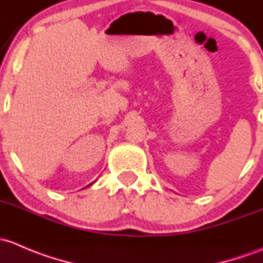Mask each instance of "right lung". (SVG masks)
<instances>
[{
    "instance_id": "obj_1",
    "label": "right lung",
    "mask_w": 263,
    "mask_h": 263,
    "mask_svg": "<svg viewBox=\"0 0 263 263\" xmlns=\"http://www.w3.org/2000/svg\"><path fill=\"white\" fill-rule=\"evenodd\" d=\"M88 186H90V185H88Z\"/></svg>"
}]
</instances>
